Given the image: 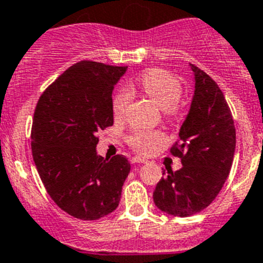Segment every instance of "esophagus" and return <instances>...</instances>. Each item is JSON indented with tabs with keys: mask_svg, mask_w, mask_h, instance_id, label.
I'll use <instances>...</instances> for the list:
<instances>
[{
	"mask_svg": "<svg viewBox=\"0 0 263 263\" xmlns=\"http://www.w3.org/2000/svg\"><path fill=\"white\" fill-rule=\"evenodd\" d=\"M131 162L132 164H146L148 162V160H145V158H141V157H132L131 158Z\"/></svg>",
	"mask_w": 263,
	"mask_h": 263,
	"instance_id": "obj_1",
	"label": "esophagus"
}]
</instances>
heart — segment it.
Instances as JSON below:
<instances>
[{"label":"heart","instance_id":"b5f03b06","mask_svg":"<svg viewBox=\"0 0 263 263\" xmlns=\"http://www.w3.org/2000/svg\"><path fill=\"white\" fill-rule=\"evenodd\" d=\"M140 86L144 93L152 99L160 108L165 110L166 115L174 117L178 111V101L182 96V84L176 76L164 69H151L144 73L140 79ZM131 101V93L126 89L120 90L115 96L112 102V111L117 118L126 114L128 103ZM164 140L161 132L135 131L129 135L128 143L134 149L140 153H149Z\"/></svg>","mask_w":263,"mask_h":263}]
</instances>
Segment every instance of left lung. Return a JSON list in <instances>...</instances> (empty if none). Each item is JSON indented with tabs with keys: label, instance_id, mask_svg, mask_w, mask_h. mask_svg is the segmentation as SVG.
Returning <instances> with one entry per match:
<instances>
[{
	"label": "left lung",
	"instance_id": "1",
	"mask_svg": "<svg viewBox=\"0 0 263 263\" xmlns=\"http://www.w3.org/2000/svg\"><path fill=\"white\" fill-rule=\"evenodd\" d=\"M194 90L189 114L179 128L181 157L177 172L164 170L153 193L158 210L173 216L187 217L211 204L231 172L236 149V129L231 110L216 82L190 64Z\"/></svg>",
	"mask_w": 263,
	"mask_h": 263
}]
</instances>
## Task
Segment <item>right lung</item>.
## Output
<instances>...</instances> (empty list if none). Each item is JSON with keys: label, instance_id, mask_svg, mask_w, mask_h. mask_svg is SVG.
Segmentation results:
<instances>
[{"label": "right lung", "instance_id": "obj_1", "mask_svg": "<svg viewBox=\"0 0 263 263\" xmlns=\"http://www.w3.org/2000/svg\"><path fill=\"white\" fill-rule=\"evenodd\" d=\"M127 67L80 61L46 89L34 112L31 151L47 193L70 216L97 220L117 210L131 165L97 153L114 124L112 90Z\"/></svg>", "mask_w": 263, "mask_h": 263}]
</instances>
